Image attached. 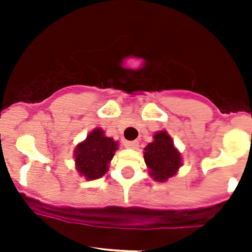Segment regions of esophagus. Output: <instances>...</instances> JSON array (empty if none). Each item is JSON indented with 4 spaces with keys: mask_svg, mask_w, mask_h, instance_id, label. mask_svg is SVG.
<instances>
[{
    "mask_svg": "<svg viewBox=\"0 0 252 252\" xmlns=\"http://www.w3.org/2000/svg\"><path fill=\"white\" fill-rule=\"evenodd\" d=\"M124 146L128 148V149H137L138 142L137 141H126L124 142Z\"/></svg>",
    "mask_w": 252,
    "mask_h": 252,
    "instance_id": "esophagus-1",
    "label": "esophagus"
}]
</instances>
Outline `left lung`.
<instances>
[{
	"mask_svg": "<svg viewBox=\"0 0 252 252\" xmlns=\"http://www.w3.org/2000/svg\"><path fill=\"white\" fill-rule=\"evenodd\" d=\"M144 150L148 172L156 182L163 183L178 174L182 166V154L166 130L156 132L153 141L148 144Z\"/></svg>",
	"mask_w": 252,
	"mask_h": 252,
	"instance_id": "8db88e82",
	"label": "left lung"
}]
</instances>
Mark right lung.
I'll list each match as a JSON object with an SVG mask.
<instances>
[{
  "label": "right lung",
  "instance_id": "right-lung-1",
  "mask_svg": "<svg viewBox=\"0 0 252 252\" xmlns=\"http://www.w3.org/2000/svg\"><path fill=\"white\" fill-rule=\"evenodd\" d=\"M118 149V141L106 136L102 128H94L74 149L77 172L86 180L102 178L108 171V165Z\"/></svg>",
  "mask_w": 252,
  "mask_h": 252
}]
</instances>
